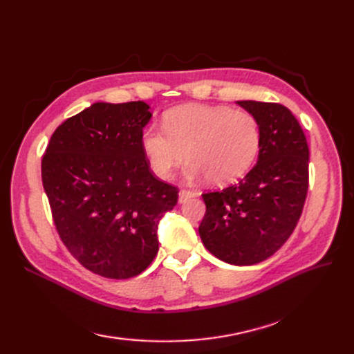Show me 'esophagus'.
Returning a JSON list of instances; mask_svg holds the SVG:
<instances>
[{
  "instance_id": "1",
  "label": "esophagus",
  "mask_w": 354,
  "mask_h": 354,
  "mask_svg": "<svg viewBox=\"0 0 354 354\" xmlns=\"http://www.w3.org/2000/svg\"><path fill=\"white\" fill-rule=\"evenodd\" d=\"M195 195H196L195 192L186 190V189H181V190H180V194H178V202H180V203H185L186 201H189L190 198H194Z\"/></svg>"
}]
</instances>
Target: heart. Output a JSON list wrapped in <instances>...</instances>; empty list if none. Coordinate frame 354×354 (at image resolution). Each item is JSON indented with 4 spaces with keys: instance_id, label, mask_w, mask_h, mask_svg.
<instances>
[{
    "instance_id": "heart-1",
    "label": "heart",
    "mask_w": 354,
    "mask_h": 354,
    "mask_svg": "<svg viewBox=\"0 0 354 354\" xmlns=\"http://www.w3.org/2000/svg\"><path fill=\"white\" fill-rule=\"evenodd\" d=\"M260 145L255 115L227 106H177L164 115V128L149 125L142 133L143 153L158 177L167 178L187 155L186 177H208L218 186L241 178L252 167Z\"/></svg>"
}]
</instances>
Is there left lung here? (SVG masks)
<instances>
[{
    "label": "left lung",
    "mask_w": 354,
    "mask_h": 354,
    "mask_svg": "<svg viewBox=\"0 0 354 354\" xmlns=\"http://www.w3.org/2000/svg\"><path fill=\"white\" fill-rule=\"evenodd\" d=\"M238 104L260 122L259 160L239 183L202 195L207 212L199 236L221 261L252 266L279 250L297 226L308 189V146L283 104Z\"/></svg>",
    "instance_id": "left-lung-1"
}]
</instances>
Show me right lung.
<instances>
[{
	"mask_svg": "<svg viewBox=\"0 0 354 354\" xmlns=\"http://www.w3.org/2000/svg\"><path fill=\"white\" fill-rule=\"evenodd\" d=\"M145 102L103 103L59 125L41 176L56 229L85 269L109 279L140 274L158 254V223L177 187L158 180L142 149Z\"/></svg>",
	"mask_w": 354,
	"mask_h": 354,
	"instance_id": "right-lung-1",
	"label": "right lung"
}]
</instances>
